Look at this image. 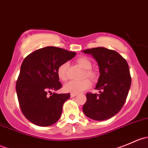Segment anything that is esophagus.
<instances>
[{"label": "esophagus", "instance_id": "1", "mask_svg": "<svg viewBox=\"0 0 148 148\" xmlns=\"http://www.w3.org/2000/svg\"><path fill=\"white\" fill-rule=\"evenodd\" d=\"M77 95V94H74V93H71V97H74Z\"/></svg>", "mask_w": 148, "mask_h": 148}]
</instances>
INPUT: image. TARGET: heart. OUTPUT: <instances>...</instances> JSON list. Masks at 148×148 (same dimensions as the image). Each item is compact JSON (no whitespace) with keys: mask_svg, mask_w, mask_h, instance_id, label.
<instances>
[{"mask_svg":"<svg viewBox=\"0 0 148 148\" xmlns=\"http://www.w3.org/2000/svg\"><path fill=\"white\" fill-rule=\"evenodd\" d=\"M77 64L84 70V77H89L94 79L96 77V74L95 71L91 69L92 63L88 59L85 57H80L77 60ZM68 62H64L59 65L57 69V75L59 78L62 81H66L67 79V69H68ZM92 84L88 79H84L80 81H70L64 85L65 91L74 94H79L86 89H89Z\"/></svg>","mask_w":148,"mask_h":148,"instance_id":"heart-1","label":"heart"}]
</instances>
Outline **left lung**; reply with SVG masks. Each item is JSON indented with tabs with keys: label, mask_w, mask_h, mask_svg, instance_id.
Segmentation results:
<instances>
[{
	"label": "left lung",
	"mask_w": 148,
	"mask_h": 148,
	"mask_svg": "<svg viewBox=\"0 0 148 148\" xmlns=\"http://www.w3.org/2000/svg\"><path fill=\"white\" fill-rule=\"evenodd\" d=\"M90 53L99 66L95 89L99 95L86 93L83 106L85 115L95 120H105L115 115L123 107L131 85V76L127 61L119 53L104 47L83 51Z\"/></svg>",
	"instance_id": "obj_1"
}]
</instances>
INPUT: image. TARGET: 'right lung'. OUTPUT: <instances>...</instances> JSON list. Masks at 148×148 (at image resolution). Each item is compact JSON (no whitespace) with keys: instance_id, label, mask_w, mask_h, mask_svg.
I'll use <instances>...</instances> for the list:
<instances>
[{"instance_id":"obj_1","label":"right lung","mask_w":148,"mask_h":148,"mask_svg":"<svg viewBox=\"0 0 148 148\" xmlns=\"http://www.w3.org/2000/svg\"><path fill=\"white\" fill-rule=\"evenodd\" d=\"M75 55V52L62 48L47 46L30 53L23 60L16 81V92L22 113L34 125L50 126L60 118L63 104L70 94L51 92L62 86L58 67Z\"/></svg>"}]
</instances>
